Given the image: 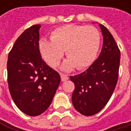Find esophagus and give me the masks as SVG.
Returning <instances> with one entry per match:
<instances>
[{"mask_svg":"<svg viewBox=\"0 0 131 131\" xmlns=\"http://www.w3.org/2000/svg\"><path fill=\"white\" fill-rule=\"evenodd\" d=\"M61 81H63V82L67 81V80L69 79L68 76H67V75H65V74H61Z\"/></svg>","mask_w":131,"mask_h":131,"instance_id":"34e87169","label":"esophagus"}]
</instances>
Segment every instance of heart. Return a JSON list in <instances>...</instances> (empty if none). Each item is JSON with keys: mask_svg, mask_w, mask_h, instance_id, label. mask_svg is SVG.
<instances>
[{"mask_svg": "<svg viewBox=\"0 0 131 131\" xmlns=\"http://www.w3.org/2000/svg\"><path fill=\"white\" fill-rule=\"evenodd\" d=\"M101 44L99 31L92 26L66 25L54 30L51 40L41 39L39 51L43 59L51 67H57L64 55L68 58L63 64L64 70L75 67L83 70L95 61Z\"/></svg>", "mask_w": 131, "mask_h": 131, "instance_id": "1", "label": "heart"}]
</instances>
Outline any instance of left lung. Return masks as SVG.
<instances>
[{
  "instance_id": "1",
  "label": "left lung",
  "mask_w": 131,
  "mask_h": 131,
  "mask_svg": "<svg viewBox=\"0 0 131 131\" xmlns=\"http://www.w3.org/2000/svg\"><path fill=\"white\" fill-rule=\"evenodd\" d=\"M103 45L99 58L86 70L70 76L75 85L72 102L75 109L86 116L99 112L108 103L118 79L121 53L108 29L99 24Z\"/></svg>"
}]
</instances>
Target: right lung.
<instances>
[{"mask_svg":"<svg viewBox=\"0 0 131 131\" xmlns=\"http://www.w3.org/2000/svg\"><path fill=\"white\" fill-rule=\"evenodd\" d=\"M40 28V25L32 26L19 36L8 54L7 65L13 102L29 116H38L48 109L61 83L59 73L41 58Z\"/></svg>","mask_w":131,"mask_h":131,"instance_id":"obj_1","label":"right lung"}]
</instances>
